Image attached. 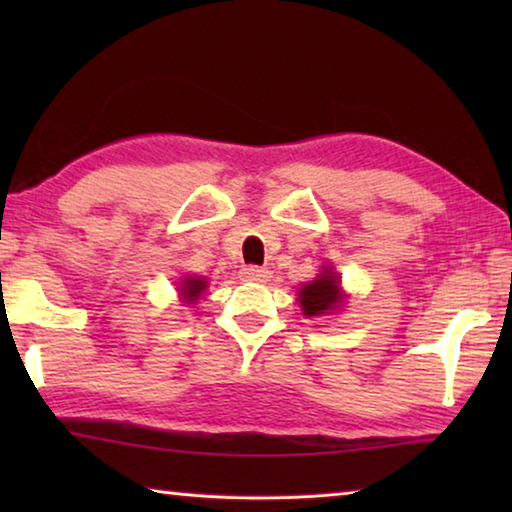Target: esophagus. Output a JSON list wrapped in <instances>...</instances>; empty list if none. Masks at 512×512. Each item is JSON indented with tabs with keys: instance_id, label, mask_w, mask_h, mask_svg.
Wrapping results in <instances>:
<instances>
[{
	"instance_id": "obj_1",
	"label": "esophagus",
	"mask_w": 512,
	"mask_h": 512,
	"mask_svg": "<svg viewBox=\"0 0 512 512\" xmlns=\"http://www.w3.org/2000/svg\"><path fill=\"white\" fill-rule=\"evenodd\" d=\"M239 277L244 282H268L271 273H268V268L264 266H244L239 271Z\"/></svg>"
}]
</instances>
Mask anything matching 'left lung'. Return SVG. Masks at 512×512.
Listing matches in <instances>:
<instances>
[{"instance_id":"obj_1","label":"left lung","mask_w":512,"mask_h":512,"mask_svg":"<svg viewBox=\"0 0 512 512\" xmlns=\"http://www.w3.org/2000/svg\"><path fill=\"white\" fill-rule=\"evenodd\" d=\"M339 275L327 268L323 275H318L314 282L305 284L300 289V307L305 316H320L339 307L341 291H339Z\"/></svg>"}]
</instances>
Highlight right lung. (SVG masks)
Wrapping results in <instances>:
<instances>
[{
    "label": "right lung",
    "instance_id": "right-lung-1",
    "mask_svg": "<svg viewBox=\"0 0 512 512\" xmlns=\"http://www.w3.org/2000/svg\"><path fill=\"white\" fill-rule=\"evenodd\" d=\"M205 287H207L205 280H198V277H187V280H183V287H180V296H183L187 305H192V302L201 298Z\"/></svg>",
    "mask_w": 512,
    "mask_h": 512
}]
</instances>
